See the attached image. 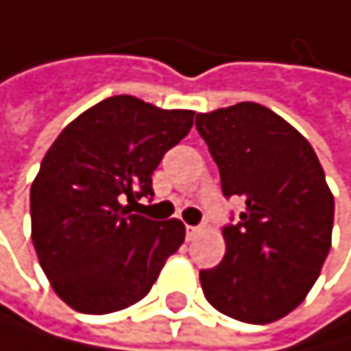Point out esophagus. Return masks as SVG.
I'll list each match as a JSON object with an SVG mask.
<instances>
[{
    "mask_svg": "<svg viewBox=\"0 0 351 351\" xmlns=\"http://www.w3.org/2000/svg\"><path fill=\"white\" fill-rule=\"evenodd\" d=\"M199 233H202V228H199V226H186V239L189 241H193Z\"/></svg>",
    "mask_w": 351,
    "mask_h": 351,
    "instance_id": "34e87169",
    "label": "esophagus"
}]
</instances>
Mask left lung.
Returning a JSON list of instances; mask_svg holds the SVG:
<instances>
[{
  "label": "left lung",
  "instance_id": "left-lung-1",
  "mask_svg": "<svg viewBox=\"0 0 351 351\" xmlns=\"http://www.w3.org/2000/svg\"><path fill=\"white\" fill-rule=\"evenodd\" d=\"M195 127L217 162L221 191L241 197L224 226L226 252L199 272L206 301L230 319L279 321L319 279L334 224V195L312 145L259 103L197 114Z\"/></svg>",
  "mask_w": 351,
  "mask_h": 351
}]
</instances>
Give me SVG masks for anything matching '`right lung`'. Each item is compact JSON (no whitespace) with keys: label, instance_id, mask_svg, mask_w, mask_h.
Here are the masks:
<instances>
[{"label":"right lung","instance_id":"add662e5","mask_svg":"<svg viewBox=\"0 0 351 351\" xmlns=\"http://www.w3.org/2000/svg\"><path fill=\"white\" fill-rule=\"evenodd\" d=\"M193 114L112 96L74 118L43 156L30 186L32 244L72 310L134 306L182 246L180 219H147L123 202L154 195L152 173L191 132Z\"/></svg>","mask_w":351,"mask_h":351}]
</instances>
